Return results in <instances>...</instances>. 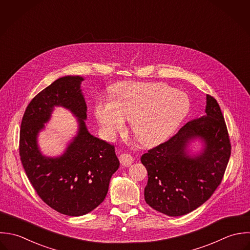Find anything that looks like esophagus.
<instances>
[{
  "mask_svg": "<svg viewBox=\"0 0 250 250\" xmlns=\"http://www.w3.org/2000/svg\"><path fill=\"white\" fill-rule=\"evenodd\" d=\"M119 159L121 164L124 167L131 166V164L134 162V158L130 154H121Z\"/></svg>",
  "mask_w": 250,
  "mask_h": 250,
  "instance_id": "esophagus-1",
  "label": "esophagus"
}]
</instances>
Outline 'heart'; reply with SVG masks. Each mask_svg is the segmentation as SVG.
I'll return each instance as SVG.
<instances>
[{
  "label": "heart",
  "mask_w": 250,
  "mask_h": 250,
  "mask_svg": "<svg viewBox=\"0 0 250 250\" xmlns=\"http://www.w3.org/2000/svg\"><path fill=\"white\" fill-rule=\"evenodd\" d=\"M189 110L185 93L154 83H122L111 89V100L97 102L96 117L106 138L122 129L125 118L138 141L154 146L167 140Z\"/></svg>",
  "instance_id": "b5f03b06"
}]
</instances>
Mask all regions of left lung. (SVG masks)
Instances as JSON below:
<instances>
[{"mask_svg": "<svg viewBox=\"0 0 250 250\" xmlns=\"http://www.w3.org/2000/svg\"><path fill=\"white\" fill-rule=\"evenodd\" d=\"M206 104L205 115L141 158L148 172L145 200L168 216L187 214L207 202L229 162L231 145L220 106L209 95ZM193 143L200 146L198 151L192 150Z\"/></svg>", "mask_w": 250, "mask_h": 250, "instance_id": "8db88e82", "label": "left lung"}]
</instances>
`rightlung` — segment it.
<instances>
[{"label":"right lung","instance_id":"obj_1","mask_svg":"<svg viewBox=\"0 0 250 250\" xmlns=\"http://www.w3.org/2000/svg\"><path fill=\"white\" fill-rule=\"evenodd\" d=\"M80 76H67L41 91L28 104L21 122L19 153L26 174L41 199L56 211L81 216L104 200L119 160L114 146L87 129V104ZM55 107L68 109L77 118L78 131L64 151L46 157L38 146Z\"/></svg>","mask_w":250,"mask_h":250}]
</instances>
